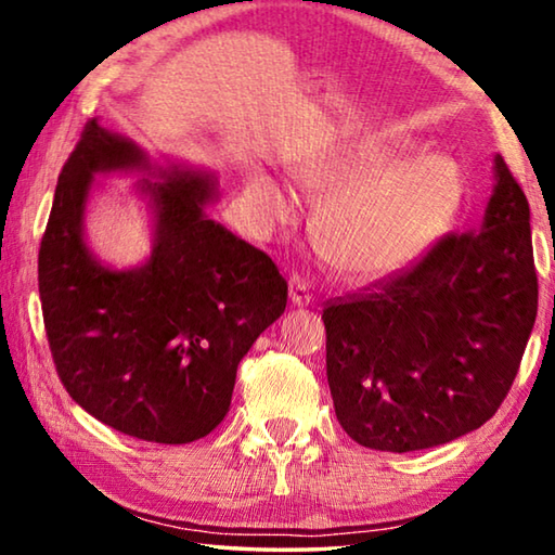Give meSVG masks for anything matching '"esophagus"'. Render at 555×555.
<instances>
[{"label": "esophagus", "mask_w": 555, "mask_h": 555, "mask_svg": "<svg viewBox=\"0 0 555 555\" xmlns=\"http://www.w3.org/2000/svg\"><path fill=\"white\" fill-rule=\"evenodd\" d=\"M288 298L294 306L311 304V291H308V284L300 276H294L288 281Z\"/></svg>", "instance_id": "1"}]
</instances>
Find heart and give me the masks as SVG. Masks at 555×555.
Wrapping results in <instances>:
<instances>
[{
	"label": "heart",
	"mask_w": 555,
	"mask_h": 555,
	"mask_svg": "<svg viewBox=\"0 0 555 555\" xmlns=\"http://www.w3.org/2000/svg\"><path fill=\"white\" fill-rule=\"evenodd\" d=\"M298 183L327 195L313 242L327 264L350 279H382L411 264L443 234L465 205V176L453 158L418 156V146L387 131L345 139L296 166ZM249 210L274 228L294 212L274 176L251 171Z\"/></svg>",
	"instance_id": "b5f03b06"
}]
</instances>
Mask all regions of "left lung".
Listing matches in <instances>:
<instances>
[{
	"label": "left lung",
	"mask_w": 555,
	"mask_h": 555,
	"mask_svg": "<svg viewBox=\"0 0 555 555\" xmlns=\"http://www.w3.org/2000/svg\"><path fill=\"white\" fill-rule=\"evenodd\" d=\"M475 232L446 234L416 264L323 308L335 416L387 453L443 446L494 416L539 308L529 201L504 158Z\"/></svg>",
	"instance_id": "left-lung-1"
}]
</instances>
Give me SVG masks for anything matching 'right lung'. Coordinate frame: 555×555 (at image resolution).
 <instances>
[{
    "instance_id": "right-lung-1",
    "label": "right lung",
    "mask_w": 555,
    "mask_h": 555,
    "mask_svg": "<svg viewBox=\"0 0 555 555\" xmlns=\"http://www.w3.org/2000/svg\"><path fill=\"white\" fill-rule=\"evenodd\" d=\"M142 170L155 249L142 268L100 266L81 220L94 176ZM218 178L158 166L98 119L82 129L55 185L39 249V294L55 372L78 406L149 443L208 436L230 411L237 364L284 313L274 261L205 215Z\"/></svg>"
}]
</instances>
